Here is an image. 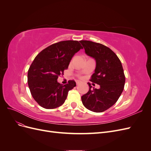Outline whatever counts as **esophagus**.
I'll return each mask as SVG.
<instances>
[{
	"mask_svg": "<svg viewBox=\"0 0 151 151\" xmlns=\"http://www.w3.org/2000/svg\"><path fill=\"white\" fill-rule=\"evenodd\" d=\"M79 83H79V81H77V82H76V84H77V85H79Z\"/></svg>",
	"mask_w": 151,
	"mask_h": 151,
	"instance_id": "34e87169",
	"label": "esophagus"
}]
</instances>
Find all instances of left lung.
I'll use <instances>...</instances> for the list:
<instances>
[{
	"label": "left lung",
	"mask_w": 151,
	"mask_h": 151,
	"mask_svg": "<svg viewBox=\"0 0 151 151\" xmlns=\"http://www.w3.org/2000/svg\"><path fill=\"white\" fill-rule=\"evenodd\" d=\"M88 55L96 62L95 72L90 81L99 84V89L91 88L81 97L84 106L93 112H103L111 107L124 89L125 77L122 63L112 50L101 43L80 41Z\"/></svg>",
	"instance_id": "obj_1"
}]
</instances>
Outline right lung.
I'll list each match as a JSON object with an SVG mask.
<instances>
[{"label":"right lung","mask_w":151,"mask_h":151,"mask_svg":"<svg viewBox=\"0 0 151 151\" xmlns=\"http://www.w3.org/2000/svg\"><path fill=\"white\" fill-rule=\"evenodd\" d=\"M83 47L78 41H62L50 45L35 58L28 72L32 96L40 106L54 109L64 103L68 91L76 86L74 80L63 85L57 82L74 54Z\"/></svg>","instance_id":"right-lung-1"}]
</instances>
